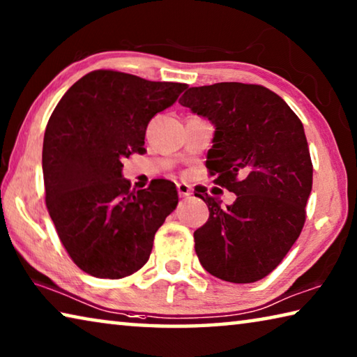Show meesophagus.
Instances as JSON below:
<instances>
[{"label":"esophagus","instance_id":"esophagus-1","mask_svg":"<svg viewBox=\"0 0 357 357\" xmlns=\"http://www.w3.org/2000/svg\"><path fill=\"white\" fill-rule=\"evenodd\" d=\"M176 189H178L179 197H190L192 195V187L189 184L179 183V184H176Z\"/></svg>","mask_w":357,"mask_h":357}]
</instances>
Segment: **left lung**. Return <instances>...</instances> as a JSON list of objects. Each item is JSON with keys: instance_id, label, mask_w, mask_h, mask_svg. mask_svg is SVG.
Wrapping results in <instances>:
<instances>
[{"instance_id": "left-lung-1", "label": "left lung", "mask_w": 357, "mask_h": 357, "mask_svg": "<svg viewBox=\"0 0 357 357\" xmlns=\"http://www.w3.org/2000/svg\"><path fill=\"white\" fill-rule=\"evenodd\" d=\"M179 104L215 126L206 167L236 193L227 208L211 195L209 219L193 233L200 263L217 279L252 283L282 263L305 223L313 165L301 119L261 84L185 88Z\"/></svg>"}]
</instances>
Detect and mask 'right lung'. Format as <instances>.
I'll return each mask as SVG.
<instances>
[{
    "instance_id": "add662e5",
    "label": "right lung",
    "mask_w": 357,
    "mask_h": 357,
    "mask_svg": "<svg viewBox=\"0 0 357 357\" xmlns=\"http://www.w3.org/2000/svg\"><path fill=\"white\" fill-rule=\"evenodd\" d=\"M185 88L93 70L72 84L48 119L42 148L47 209L66 252L86 274L123 279L146 264L178 192L167 179L132 190L121 160L146 151L148 123Z\"/></svg>"
}]
</instances>
